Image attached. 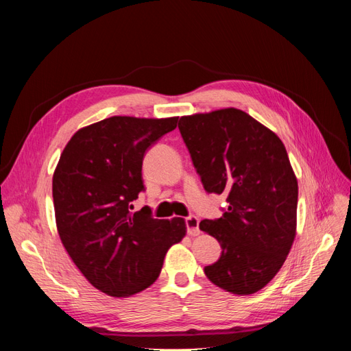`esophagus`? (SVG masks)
I'll return each instance as SVG.
<instances>
[{"label": "esophagus", "mask_w": 351, "mask_h": 351, "mask_svg": "<svg viewBox=\"0 0 351 351\" xmlns=\"http://www.w3.org/2000/svg\"><path fill=\"white\" fill-rule=\"evenodd\" d=\"M186 227H187L189 236H192V237L199 236V232H200V230H199V219L196 217L192 215V217L186 218Z\"/></svg>", "instance_id": "34e87169"}]
</instances>
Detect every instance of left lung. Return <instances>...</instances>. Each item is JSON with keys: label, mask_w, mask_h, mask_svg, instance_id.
<instances>
[{"label": "left lung", "mask_w": 351, "mask_h": 351, "mask_svg": "<svg viewBox=\"0 0 351 351\" xmlns=\"http://www.w3.org/2000/svg\"><path fill=\"white\" fill-rule=\"evenodd\" d=\"M178 129L206 192L228 202L221 218L199 224L222 247L205 275L228 293H256L278 274L295 239L299 186L285 146L237 108L183 115Z\"/></svg>", "instance_id": "8db88e82"}]
</instances>
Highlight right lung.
Returning <instances> with one entry per match:
<instances>
[{"instance_id":"1","label":"right lung","mask_w":351,"mask_h":351,"mask_svg":"<svg viewBox=\"0 0 351 351\" xmlns=\"http://www.w3.org/2000/svg\"><path fill=\"white\" fill-rule=\"evenodd\" d=\"M178 117L114 115L71 136L52 176L56 224L62 246L95 289L130 297L152 285L168 249L186 236L183 218L132 212L145 189L142 161Z\"/></svg>"}]
</instances>
